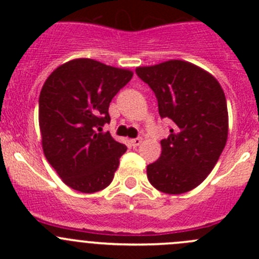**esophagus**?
<instances>
[{"mask_svg":"<svg viewBox=\"0 0 259 259\" xmlns=\"http://www.w3.org/2000/svg\"><path fill=\"white\" fill-rule=\"evenodd\" d=\"M141 143H143V139H141V137H137V139H132L131 140L132 146H139L141 145Z\"/></svg>","mask_w":259,"mask_h":259,"instance_id":"obj_1","label":"esophagus"}]
</instances>
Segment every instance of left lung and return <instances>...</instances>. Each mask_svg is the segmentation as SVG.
<instances>
[{"label":"left lung","instance_id":"8db88e82","mask_svg":"<svg viewBox=\"0 0 259 259\" xmlns=\"http://www.w3.org/2000/svg\"><path fill=\"white\" fill-rule=\"evenodd\" d=\"M136 74L155 93L159 115L174 122L159 159L146 167L148 179L167 194L192 191L211 172L227 143L223 89L210 72L182 59L140 66Z\"/></svg>","mask_w":259,"mask_h":259}]
</instances>
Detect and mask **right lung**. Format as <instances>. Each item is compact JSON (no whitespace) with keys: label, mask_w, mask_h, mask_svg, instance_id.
<instances>
[{"label":"right lung","mask_w":259,"mask_h":259,"mask_svg":"<svg viewBox=\"0 0 259 259\" xmlns=\"http://www.w3.org/2000/svg\"><path fill=\"white\" fill-rule=\"evenodd\" d=\"M132 76L128 68L75 58L45 80L38 98L41 145L70 188L95 193L113 182L127 146L101 130L110 122V102Z\"/></svg>","instance_id":"add662e5"}]
</instances>
